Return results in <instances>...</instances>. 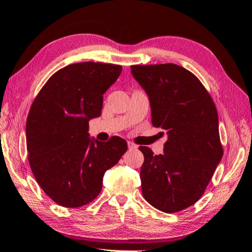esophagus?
Returning a JSON list of instances; mask_svg holds the SVG:
<instances>
[{
  "mask_svg": "<svg viewBox=\"0 0 252 252\" xmlns=\"http://www.w3.org/2000/svg\"><path fill=\"white\" fill-rule=\"evenodd\" d=\"M127 148H128V150H137V146L135 145V143H133V142H131V141H128L127 142Z\"/></svg>",
  "mask_w": 252,
  "mask_h": 252,
  "instance_id": "obj_1",
  "label": "esophagus"
}]
</instances>
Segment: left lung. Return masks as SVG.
Wrapping results in <instances>:
<instances>
[{"instance_id":"1","label":"left lung","mask_w":252,"mask_h":252,"mask_svg":"<svg viewBox=\"0 0 252 252\" xmlns=\"http://www.w3.org/2000/svg\"><path fill=\"white\" fill-rule=\"evenodd\" d=\"M131 73L149 97L153 126L168 135L162 154L139 147L142 195L162 212L182 211L203 195L222 157L217 107L198 79L176 64L133 65Z\"/></svg>"}]
</instances>
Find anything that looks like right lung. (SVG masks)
<instances>
[{"label":"right lung","mask_w":252,"mask_h":252,"mask_svg":"<svg viewBox=\"0 0 252 252\" xmlns=\"http://www.w3.org/2000/svg\"><path fill=\"white\" fill-rule=\"evenodd\" d=\"M121 70L115 64H70L33 100L26 121L28 161L42 190L60 206L78 208L95 199L105 171L127 150L118 136L101 142L89 134V121L101 115L103 94Z\"/></svg>","instance_id":"right-lung-1"}]
</instances>
